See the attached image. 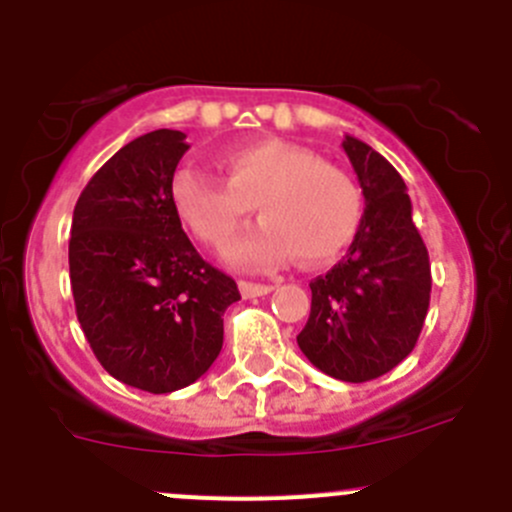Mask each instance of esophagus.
Segmentation results:
<instances>
[{"label": "esophagus", "instance_id": "34e87169", "mask_svg": "<svg viewBox=\"0 0 512 512\" xmlns=\"http://www.w3.org/2000/svg\"><path fill=\"white\" fill-rule=\"evenodd\" d=\"M272 289H275L272 285H257V282H240V294L245 299L262 297V294H270Z\"/></svg>", "mask_w": 512, "mask_h": 512}]
</instances>
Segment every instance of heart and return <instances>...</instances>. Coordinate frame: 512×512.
Listing matches in <instances>:
<instances>
[{"instance_id": "1", "label": "heart", "mask_w": 512, "mask_h": 512, "mask_svg": "<svg viewBox=\"0 0 512 512\" xmlns=\"http://www.w3.org/2000/svg\"><path fill=\"white\" fill-rule=\"evenodd\" d=\"M227 180L183 168L173 178V205L183 223L210 247H223L250 220H265L225 250L247 270H272L299 255L324 265L352 242L359 227V193L344 170L309 148L280 138H257L223 156Z\"/></svg>"}]
</instances>
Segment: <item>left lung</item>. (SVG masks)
I'll return each instance as SVG.
<instances>
[{
	"label": "left lung",
	"mask_w": 512,
	"mask_h": 512,
	"mask_svg": "<svg viewBox=\"0 0 512 512\" xmlns=\"http://www.w3.org/2000/svg\"><path fill=\"white\" fill-rule=\"evenodd\" d=\"M342 148L364 193V215L347 257L309 282L312 312L297 344L319 371L361 384L416 347L431 265L399 170L354 136H344Z\"/></svg>",
	"instance_id": "obj_1"
}]
</instances>
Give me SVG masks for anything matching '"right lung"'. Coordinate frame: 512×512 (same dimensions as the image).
<instances>
[{
    "instance_id": "add662e5",
    "label": "right lung",
    "mask_w": 512,
    "mask_h": 512,
    "mask_svg": "<svg viewBox=\"0 0 512 512\" xmlns=\"http://www.w3.org/2000/svg\"><path fill=\"white\" fill-rule=\"evenodd\" d=\"M185 133L158 128L98 168L69 240L76 317L113 379L170 394L198 381L223 349L232 277L198 255L173 205Z\"/></svg>"
}]
</instances>
